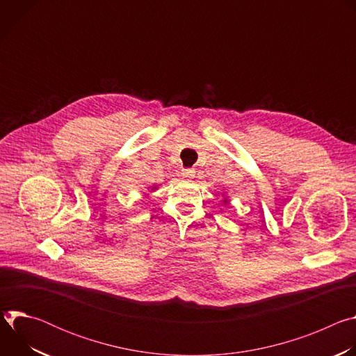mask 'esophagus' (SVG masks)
<instances>
[{
	"label": "esophagus",
	"instance_id": "34e87169",
	"mask_svg": "<svg viewBox=\"0 0 356 356\" xmlns=\"http://www.w3.org/2000/svg\"><path fill=\"white\" fill-rule=\"evenodd\" d=\"M194 173H195V172H194L193 169H184L181 175H183V177H186V179H191V177L194 176Z\"/></svg>",
	"mask_w": 356,
	"mask_h": 356
}]
</instances>
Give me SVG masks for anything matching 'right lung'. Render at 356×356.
I'll return each instance as SVG.
<instances>
[{
    "mask_svg": "<svg viewBox=\"0 0 356 356\" xmlns=\"http://www.w3.org/2000/svg\"><path fill=\"white\" fill-rule=\"evenodd\" d=\"M154 188H156V187H154ZM154 188H152V190H154Z\"/></svg>",
    "mask_w": 356,
    "mask_h": 356,
    "instance_id": "add662e5",
    "label": "right lung"
}]
</instances>
